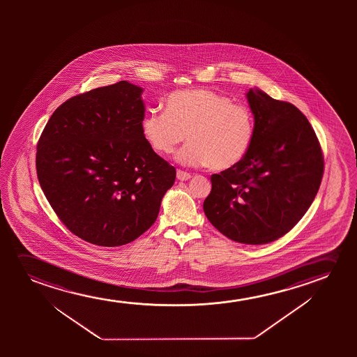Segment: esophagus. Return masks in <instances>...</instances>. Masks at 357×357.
<instances>
[{"label":"esophagus","instance_id":"34e87169","mask_svg":"<svg viewBox=\"0 0 357 357\" xmlns=\"http://www.w3.org/2000/svg\"><path fill=\"white\" fill-rule=\"evenodd\" d=\"M190 173H186V172L181 171V169L176 171V179L178 181H185L188 179H190Z\"/></svg>","mask_w":357,"mask_h":357}]
</instances>
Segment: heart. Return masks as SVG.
Segmentation results:
<instances>
[{"instance_id":"obj_1","label":"heart","mask_w":357,"mask_h":357,"mask_svg":"<svg viewBox=\"0 0 357 357\" xmlns=\"http://www.w3.org/2000/svg\"><path fill=\"white\" fill-rule=\"evenodd\" d=\"M142 135L155 151L169 155L188 137L178 152L183 166H212L227 171L249 153L255 137V118L249 108L206 89L172 93L165 112L147 111L142 119Z\"/></svg>"}]
</instances>
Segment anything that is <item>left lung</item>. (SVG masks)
<instances>
[{
  "instance_id": "1",
  "label": "left lung",
  "mask_w": 357,
  "mask_h": 357,
  "mask_svg": "<svg viewBox=\"0 0 357 357\" xmlns=\"http://www.w3.org/2000/svg\"><path fill=\"white\" fill-rule=\"evenodd\" d=\"M246 98L255 118L249 153L211 176L204 211L215 229L248 245L282 238L303 218L323 176L322 150L307 118L257 88Z\"/></svg>"
}]
</instances>
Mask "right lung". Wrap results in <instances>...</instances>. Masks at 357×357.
<instances>
[{
    "mask_svg": "<svg viewBox=\"0 0 357 357\" xmlns=\"http://www.w3.org/2000/svg\"><path fill=\"white\" fill-rule=\"evenodd\" d=\"M144 90L122 80L62 103L36 147L40 186L59 220L80 239L114 248L156 220L176 168L142 132Z\"/></svg>",
    "mask_w": 357,
    "mask_h": 357,
    "instance_id": "1",
    "label": "right lung"
}]
</instances>
